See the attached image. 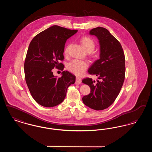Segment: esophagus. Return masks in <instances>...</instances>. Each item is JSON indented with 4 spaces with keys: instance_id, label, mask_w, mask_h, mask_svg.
<instances>
[{
    "instance_id": "esophagus-1",
    "label": "esophagus",
    "mask_w": 152,
    "mask_h": 152,
    "mask_svg": "<svg viewBox=\"0 0 152 152\" xmlns=\"http://www.w3.org/2000/svg\"><path fill=\"white\" fill-rule=\"evenodd\" d=\"M76 84H80L81 83V80L80 79V78L77 77L76 79Z\"/></svg>"
}]
</instances>
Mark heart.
Returning a JSON list of instances; mask_svg holds the SVG:
<instances>
[{"label": "heart", "instance_id": "heart-1", "mask_svg": "<svg viewBox=\"0 0 152 152\" xmlns=\"http://www.w3.org/2000/svg\"><path fill=\"white\" fill-rule=\"evenodd\" d=\"M81 43L88 52H91L94 50L96 44L94 40L89 37H84L81 39ZM70 45H68L64 50L65 55H68ZM88 66L87 61L78 59H75L68 64V69L77 76H81Z\"/></svg>", "mask_w": 152, "mask_h": 152}]
</instances>
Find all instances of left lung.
<instances>
[{
    "instance_id": "obj_1",
    "label": "left lung",
    "mask_w": 152,
    "mask_h": 152,
    "mask_svg": "<svg viewBox=\"0 0 152 152\" xmlns=\"http://www.w3.org/2000/svg\"><path fill=\"white\" fill-rule=\"evenodd\" d=\"M89 34L99 40L100 58L91 65L88 72L101 81L83 80V83L90 87L91 93L82 100L87 107L100 110L111 105L120 92L125 79V55L121 44L108 29L98 27L91 29Z\"/></svg>"
}]
</instances>
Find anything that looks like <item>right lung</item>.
Segmentation results:
<instances>
[{
    "label": "right lung",
    "instance_id": "right-lung-1",
    "mask_svg": "<svg viewBox=\"0 0 152 152\" xmlns=\"http://www.w3.org/2000/svg\"><path fill=\"white\" fill-rule=\"evenodd\" d=\"M77 32L58 26L45 29L34 37L29 44L24 62L27 85L34 99L40 105L50 108L61 103L68 87L75 83L76 77L63 71L58 78L52 71L55 67L64 69L66 41Z\"/></svg>",
    "mask_w": 152,
    "mask_h": 152
}]
</instances>
